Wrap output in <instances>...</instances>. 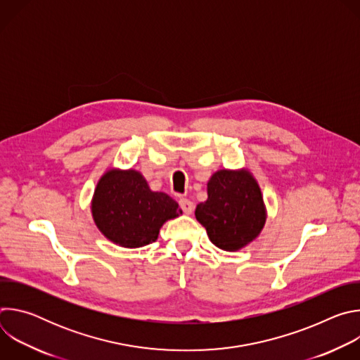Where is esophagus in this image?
Instances as JSON below:
<instances>
[{"label":"esophagus","instance_id":"34e87169","mask_svg":"<svg viewBox=\"0 0 360 360\" xmlns=\"http://www.w3.org/2000/svg\"><path fill=\"white\" fill-rule=\"evenodd\" d=\"M179 207H181V210H182L186 215H191V214L193 212L195 205H193V202H191L189 199L181 198V199H179Z\"/></svg>","mask_w":360,"mask_h":360}]
</instances>
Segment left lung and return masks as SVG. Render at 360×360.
<instances>
[{
  "label": "left lung",
  "instance_id": "1",
  "mask_svg": "<svg viewBox=\"0 0 360 360\" xmlns=\"http://www.w3.org/2000/svg\"><path fill=\"white\" fill-rule=\"evenodd\" d=\"M195 217L211 242L224 250H238L258 236L266 221L261 188L246 171L221 169L208 182V199Z\"/></svg>",
  "mask_w": 360,
  "mask_h": 360
}]
</instances>
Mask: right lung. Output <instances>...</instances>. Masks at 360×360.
<instances>
[{"label": "right lung", "mask_w": 360, "mask_h": 360, "mask_svg": "<svg viewBox=\"0 0 360 360\" xmlns=\"http://www.w3.org/2000/svg\"><path fill=\"white\" fill-rule=\"evenodd\" d=\"M92 217L98 229L114 243L139 248L155 242L161 226L182 214L164 192H152L134 169H111L96 185Z\"/></svg>", "instance_id": "1"}]
</instances>
